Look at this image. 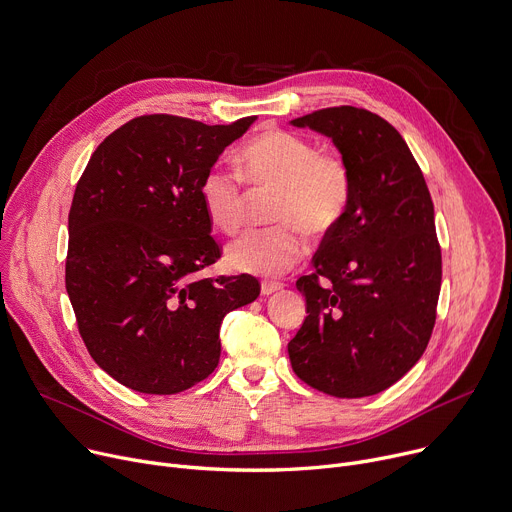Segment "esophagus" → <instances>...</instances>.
I'll use <instances>...</instances> for the list:
<instances>
[{"instance_id": "1", "label": "esophagus", "mask_w": 512, "mask_h": 512, "mask_svg": "<svg viewBox=\"0 0 512 512\" xmlns=\"http://www.w3.org/2000/svg\"><path fill=\"white\" fill-rule=\"evenodd\" d=\"M277 290H282V284H280V282H263V284H261V294H263V296H269V294H273V292H277Z\"/></svg>"}]
</instances>
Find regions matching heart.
Instances as JSON below:
<instances>
[{
  "instance_id": "b5f03b06",
  "label": "heart",
  "mask_w": 512,
  "mask_h": 512,
  "mask_svg": "<svg viewBox=\"0 0 512 512\" xmlns=\"http://www.w3.org/2000/svg\"><path fill=\"white\" fill-rule=\"evenodd\" d=\"M239 174L210 167L200 181V200L212 226L232 235L245 220L249 196L271 192L267 216L275 224L245 232L230 243L226 261L232 269L277 277L296 267L308 253L302 230L322 237L339 226L353 194L347 159L335 151H318L306 136L284 128H265L239 151Z\"/></svg>"
}]
</instances>
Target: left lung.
Returning <instances> with one entry per match:
<instances>
[{"label":"left lung","mask_w":512,"mask_h":512,"mask_svg":"<svg viewBox=\"0 0 512 512\" xmlns=\"http://www.w3.org/2000/svg\"><path fill=\"white\" fill-rule=\"evenodd\" d=\"M292 124L333 138L353 194L314 271L296 282L308 316L290 361L318 392L378 394L421 359L435 327L443 267L427 181L400 132L365 108H322Z\"/></svg>","instance_id":"obj_1"}]
</instances>
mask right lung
<instances>
[{"instance_id": "obj_1", "label": "right lung", "mask_w": 512, "mask_h": 512, "mask_svg": "<svg viewBox=\"0 0 512 512\" xmlns=\"http://www.w3.org/2000/svg\"><path fill=\"white\" fill-rule=\"evenodd\" d=\"M253 122L136 116L104 138L77 181L67 294L89 355L130 390L169 396L206 380L224 314L261 292L249 273L196 277L222 257L200 181Z\"/></svg>"}]
</instances>
